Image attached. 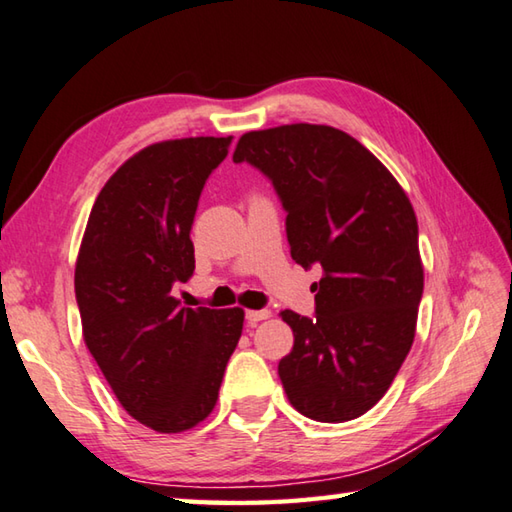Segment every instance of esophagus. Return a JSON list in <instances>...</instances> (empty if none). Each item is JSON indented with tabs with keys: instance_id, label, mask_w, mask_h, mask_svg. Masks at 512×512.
<instances>
[{
	"instance_id": "obj_1",
	"label": "esophagus",
	"mask_w": 512,
	"mask_h": 512,
	"mask_svg": "<svg viewBox=\"0 0 512 512\" xmlns=\"http://www.w3.org/2000/svg\"><path fill=\"white\" fill-rule=\"evenodd\" d=\"M268 318H271V311H268V309H262V311H246V320H248L250 327H255L257 322L268 320Z\"/></svg>"
}]
</instances>
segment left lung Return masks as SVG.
<instances>
[{
  "label": "left lung",
  "instance_id": "1",
  "mask_svg": "<svg viewBox=\"0 0 512 512\" xmlns=\"http://www.w3.org/2000/svg\"><path fill=\"white\" fill-rule=\"evenodd\" d=\"M232 161L273 181L291 257L322 266L315 318L282 311L293 351L277 374L297 412L342 423L369 412L412 349L423 262L410 199L356 138L329 125H280L239 138Z\"/></svg>",
  "mask_w": 512,
  "mask_h": 512
}]
</instances>
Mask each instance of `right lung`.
<instances>
[{
  "instance_id": "1",
  "label": "right lung",
  "mask_w": 512,
  "mask_h": 512,
  "mask_svg": "<svg viewBox=\"0 0 512 512\" xmlns=\"http://www.w3.org/2000/svg\"><path fill=\"white\" fill-rule=\"evenodd\" d=\"M230 138L143 147L96 197L76 259L82 338L129 416L161 434L215 410L244 309H185L172 295L194 273L190 230L203 183Z\"/></svg>"
}]
</instances>
